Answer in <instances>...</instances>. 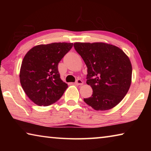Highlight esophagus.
I'll return each mask as SVG.
<instances>
[{
    "mask_svg": "<svg viewBox=\"0 0 151 151\" xmlns=\"http://www.w3.org/2000/svg\"><path fill=\"white\" fill-rule=\"evenodd\" d=\"M75 84L76 85H83V82L81 79H77V80L75 82Z\"/></svg>",
    "mask_w": 151,
    "mask_h": 151,
    "instance_id": "34e87169",
    "label": "esophagus"
}]
</instances>
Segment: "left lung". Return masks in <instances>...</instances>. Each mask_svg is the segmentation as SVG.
Wrapping results in <instances>:
<instances>
[{
  "mask_svg": "<svg viewBox=\"0 0 151 151\" xmlns=\"http://www.w3.org/2000/svg\"><path fill=\"white\" fill-rule=\"evenodd\" d=\"M74 47L87 66L86 83L93 88L84 101L96 111L116 106L129 91L132 65L121 48L104 42H75Z\"/></svg>",
  "mask_w": 151,
  "mask_h": 151,
  "instance_id": "1",
  "label": "left lung"
}]
</instances>
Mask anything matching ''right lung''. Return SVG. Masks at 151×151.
Instances as JSON below:
<instances>
[{
  "instance_id": "1",
  "label": "right lung",
  "mask_w": 151,
  "mask_h": 151,
  "mask_svg": "<svg viewBox=\"0 0 151 151\" xmlns=\"http://www.w3.org/2000/svg\"><path fill=\"white\" fill-rule=\"evenodd\" d=\"M73 43L54 42L35 46L22 60L20 82L24 93L39 106H49L59 100L67 88L61 80L58 65Z\"/></svg>"
}]
</instances>
